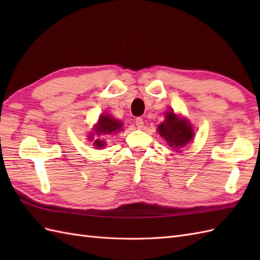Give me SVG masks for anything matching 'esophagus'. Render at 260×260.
<instances>
[{
    "instance_id": "34e87169",
    "label": "esophagus",
    "mask_w": 260,
    "mask_h": 260,
    "mask_svg": "<svg viewBox=\"0 0 260 260\" xmlns=\"http://www.w3.org/2000/svg\"><path fill=\"white\" fill-rule=\"evenodd\" d=\"M135 124H136V127L137 128H143V126H144V121H143V118L142 117H137L135 119Z\"/></svg>"
}]
</instances>
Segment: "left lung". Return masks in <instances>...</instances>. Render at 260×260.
<instances>
[{"label":"left lung","mask_w":260,"mask_h":260,"mask_svg":"<svg viewBox=\"0 0 260 260\" xmlns=\"http://www.w3.org/2000/svg\"><path fill=\"white\" fill-rule=\"evenodd\" d=\"M157 132L168 142V144L174 148L175 152H179L180 148L189 144L194 136L192 125L174 112L165 114V120L158 125Z\"/></svg>","instance_id":"1"}]
</instances>
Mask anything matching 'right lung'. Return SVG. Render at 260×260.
Here are the masks:
<instances>
[{
    "mask_svg": "<svg viewBox=\"0 0 260 260\" xmlns=\"http://www.w3.org/2000/svg\"><path fill=\"white\" fill-rule=\"evenodd\" d=\"M121 128H123V123H121L120 120L115 119L108 114H103L99 116L97 124L93 126L92 128L93 132H91V134L89 135V139L88 140L92 141V137L96 135V137H99V139L95 140L93 145L97 148H102L106 145V142L104 140H101V137L110 134H116L117 132L121 131Z\"/></svg>",
    "mask_w": 260,
    "mask_h": 260,
    "instance_id": "right-lung-1",
    "label": "right lung"
}]
</instances>
